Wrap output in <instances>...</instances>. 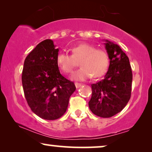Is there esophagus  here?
Returning <instances> with one entry per match:
<instances>
[{
  "mask_svg": "<svg viewBox=\"0 0 152 152\" xmlns=\"http://www.w3.org/2000/svg\"><path fill=\"white\" fill-rule=\"evenodd\" d=\"M75 85L76 88H80V87L81 86H82V84H80V83L76 82V83H75Z\"/></svg>",
  "mask_w": 152,
  "mask_h": 152,
  "instance_id": "1",
  "label": "esophagus"
}]
</instances>
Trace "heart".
<instances>
[{
	"label": "heart",
	"instance_id": "heart-1",
	"mask_svg": "<svg viewBox=\"0 0 152 152\" xmlns=\"http://www.w3.org/2000/svg\"><path fill=\"white\" fill-rule=\"evenodd\" d=\"M71 55L59 53L56 62L62 72L72 73L80 61L81 67L72 75L75 80L82 81L93 77L97 78L102 76L107 71L109 64V55L102 49H96L88 43H81L70 48Z\"/></svg>",
	"mask_w": 152,
	"mask_h": 152
}]
</instances>
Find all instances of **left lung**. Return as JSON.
<instances>
[{
  "instance_id": "1",
  "label": "left lung",
  "mask_w": 152,
  "mask_h": 152,
  "mask_svg": "<svg viewBox=\"0 0 152 152\" xmlns=\"http://www.w3.org/2000/svg\"><path fill=\"white\" fill-rule=\"evenodd\" d=\"M109 70L102 80L91 84L92 96L88 106L93 113L111 118L122 111L132 93V71L129 60L119 45L106 40Z\"/></svg>"
}]
</instances>
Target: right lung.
<instances>
[{"label": "right lung", "mask_w": 152, "mask_h": 152, "mask_svg": "<svg viewBox=\"0 0 152 152\" xmlns=\"http://www.w3.org/2000/svg\"><path fill=\"white\" fill-rule=\"evenodd\" d=\"M59 48L45 39L27 56L22 72V84L29 107L39 117L53 120L65 113L74 83L60 73L56 59Z\"/></svg>", "instance_id": "obj_1"}]
</instances>
